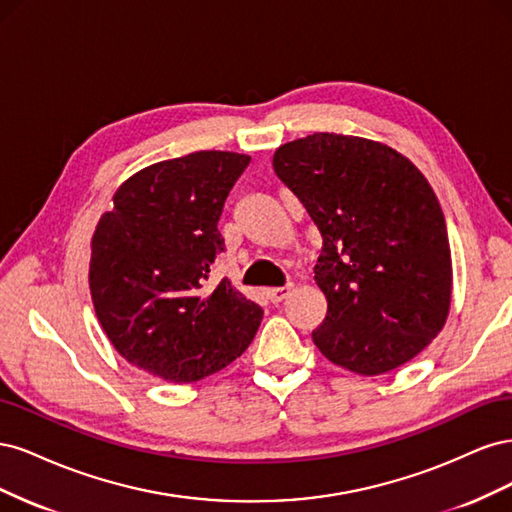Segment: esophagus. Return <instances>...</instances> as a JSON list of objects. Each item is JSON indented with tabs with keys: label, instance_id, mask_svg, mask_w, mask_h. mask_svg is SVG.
Returning a JSON list of instances; mask_svg holds the SVG:
<instances>
[{
	"label": "esophagus",
	"instance_id": "esophagus-1",
	"mask_svg": "<svg viewBox=\"0 0 512 512\" xmlns=\"http://www.w3.org/2000/svg\"><path fill=\"white\" fill-rule=\"evenodd\" d=\"M290 294V286H280V288H267L265 290V297L271 301V303H282L286 297Z\"/></svg>",
	"mask_w": 512,
	"mask_h": 512
}]
</instances>
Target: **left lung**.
<instances>
[{
	"label": "left lung",
	"instance_id": "left-lung-1",
	"mask_svg": "<svg viewBox=\"0 0 512 512\" xmlns=\"http://www.w3.org/2000/svg\"><path fill=\"white\" fill-rule=\"evenodd\" d=\"M273 170L322 237L318 350L361 376L414 359L442 331L453 288L444 213L421 170L382 143L329 132L282 145Z\"/></svg>",
	"mask_w": 512,
	"mask_h": 512
}]
</instances>
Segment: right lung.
<instances>
[{"instance_id": "right-lung-1", "label": "right lung", "mask_w": 512, "mask_h": 512, "mask_svg": "<svg viewBox=\"0 0 512 512\" xmlns=\"http://www.w3.org/2000/svg\"><path fill=\"white\" fill-rule=\"evenodd\" d=\"M250 156L196 151L130 177L91 241L89 288L98 320L128 363L168 382L224 369L254 339L262 309L209 275L218 230Z\"/></svg>"}]
</instances>
